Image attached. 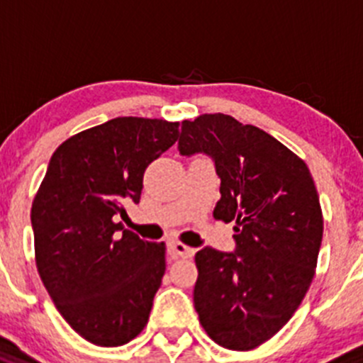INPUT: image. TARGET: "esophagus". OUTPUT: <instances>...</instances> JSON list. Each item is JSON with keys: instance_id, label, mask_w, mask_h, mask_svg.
<instances>
[{"instance_id": "1", "label": "esophagus", "mask_w": 363, "mask_h": 363, "mask_svg": "<svg viewBox=\"0 0 363 363\" xmlns=\"http://www.w3.org/2000/svg\"><path fill=\"white\" fill-rule=\"evenodd\" d=\"M168 252H170L172 257H191L195 250L189 248L181 241H170L168 242Z\"/></svg>"}]
</instances>
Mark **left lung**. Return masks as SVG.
Here are the masks:
<instances>
[{
  "instance_id": "obj_1",
  "label": "left lung",
  "mask_w": 363,
  "mask_h": 363,
  "mask_svg": "<svg viewBox=\"0 0 363 363\" xmlns=\"http://www.w3.org/2000/svg\"><path fill=\"white\" fill-rule=\"evenodd\" d=\"M179 152L214 161L213 216L235 221L234 252H196L195 311L214 342L253 350L293 318L314 279L323 241L314 179L279 140L223 113L182 122Z\"/></svg>"
}]
</instances>
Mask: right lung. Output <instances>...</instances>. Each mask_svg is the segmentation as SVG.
I'll list each match as a JSON object with an SVG mask.
<instances>
[{"mask_svg": "<svg viewBox=\"0 0 363 363\" xmlns=\"http://www.w3.org/2000/svg\"><path fill=\"white\" fill-rule=\"evenodd\" d=\"M179 138V122L118 117L62 143L31 206L35 260L56 308L84 340L115 347L149 321L164 242L118 223L143 174Z\"/></svg>", "mask_w": 363, "mask_h": 363, "instance_id": "add662e5", "label": "right lung"}]
</instances>
